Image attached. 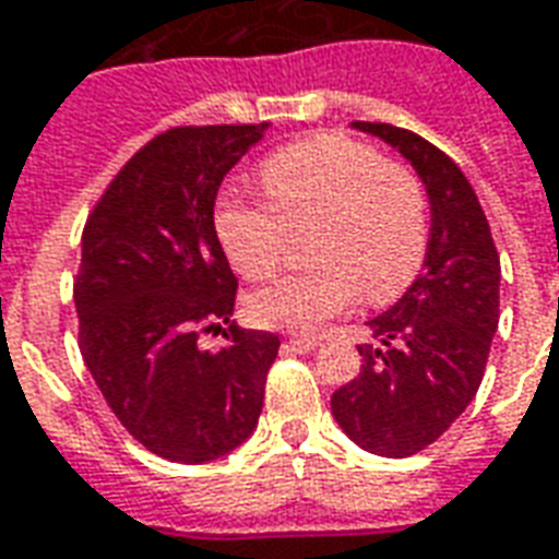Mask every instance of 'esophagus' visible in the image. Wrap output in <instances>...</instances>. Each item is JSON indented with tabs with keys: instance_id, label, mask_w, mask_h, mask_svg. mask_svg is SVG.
<instances>
[{
	"instance_id": "34e87169",
	"label": "esophagus",
	"mask_w": 559,
	"mask_h": 559,
	"mask_svg": "<svg viewBox=\"0 0 559 559\" xmlns=\"http://www.w3.org/2000/svg\"><path fill=\"white\" fill-rule=\"evenodd\" d=\"M320 344V338H314V335H293V338L284 341V347L293 353H311Z\"/></svg>"
}]
</instances>
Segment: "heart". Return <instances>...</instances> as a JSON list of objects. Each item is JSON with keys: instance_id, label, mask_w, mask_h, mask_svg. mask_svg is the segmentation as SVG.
I'll use <instances>...</instances> for the list:
<instances>
[{"instance_id": "obj_1", "label": "heart", "mask_w": 559, "mask_h": 559, "mask_svg": "<svg viewBox=\"0 0 559 559\" xmlns=\"http://www.w3.org/2000/svg\"><path fill=\"white\" fill-rule=\"evenodd\" d=\"M269 202L224 197L215 233L233 269L260 281L278 269L290 233L308 230L314 266L254 290L257 326L317 332L359 293L386 302L411 287L428 251V200L419 179L362 140L317 134L278 148L260 167Z\"/></svg>"}]
</instances>
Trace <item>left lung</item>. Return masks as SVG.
I'll list each match as a JSON object with an SVG mask.
<instances>
[{
  "instance_id": "8db88e82",
  "label": "left lung",
  "mask_w": 559,
  "mask_h": 559,
  "mask_svg": "<svg viewBox=\"0 0 559 559\" xmlns=\"http://www.w3.org/2000/svg\"><path fill=\"white\" fill-rule=\"evenodd\" d=\"M399 148L431 203L425 269L389 311L368 320L362 371L332 395L353 443L383 457L431 445L479 392L500 320V257L479 197L455 160L413 131L353 122Z\"/></svg>"
}]
</instances>
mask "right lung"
Masks as SVG:
<instances>
[{"label":"right lung","mask_w":559,"mask_h":559,"mask_svg":"<svg viewBox=\"0 0 559 559\" xmlns=\"http://www.w3.org/2000/svg\"><path fill=\"white\" fill-rule=\"evenodd\" d=\"M260 126H185L116 173L83 227L74 305L80 353L116 419L148 452L206 464L242 445L281 341L230 323L236 275L215 233L224 176ZM228 347L203 352L200 328Z\"/></svg>","instance_id":"right-lung-1"}]
</instances>
